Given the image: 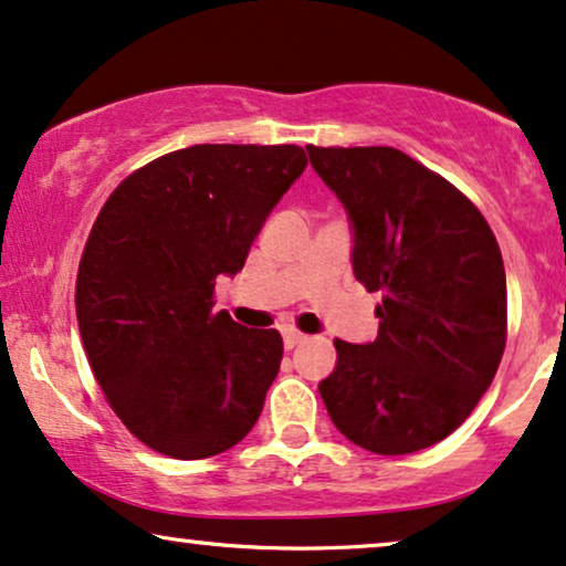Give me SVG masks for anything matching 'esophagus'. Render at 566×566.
I'll use <instances>...</instances> for the list:
<instances>
[{"instance_id":"obj_1","label":"esophagus","mask_w":566,"mask_h":566,"mask_svg":"<svg viewBox=\"0 0 566 566\" xmlns=\"http://www.w3.org/2000/svg\"><path fill=\"white\" fill-rule=\"evenodd\" d=\"M304 340H306V335L298 333V329H283V346H285V350L296 348L298 343H304Z\"/></svg>"}]
</instances>
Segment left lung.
I'll return each mask as SVG.
<instances>
[{"label": "left lung", "mask_w": 566, "mask_h": 566, "mask_svg": "<svg viewBox=\"0 0 566 566\" xmlns=\"http://www.w3.org/2000/svg\"><path fill=\"white\" fill-rule=\"evenodd\" d=\"M348 212L356 281L381 291L371 343L335 340L319 395L377 454L442 442L489 390L507 340V277L479 208L395 148H306Z\"/></svg>", "instance_id": "8db88e82"}]
</instances>
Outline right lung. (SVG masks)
Returning <instances> with one entry per match:
<instances>
[{"label": "right lung", "mask_w": 566, "mask_h": 566, "mask_svg": "<svg viewBox=\"0 0 566 566\" xmlns=\"http://www.w3.org/2000/svg\"><path fill=\"white\" fill-rule=\"evenodd\" d=\"M306 156L296 145H192L143 166L95 218L77 325L114 413L150 450L202 460L239 444L277 377V329L212 312Z\"/></svg>", "instance_id": "add662e5"}]
</instances>
